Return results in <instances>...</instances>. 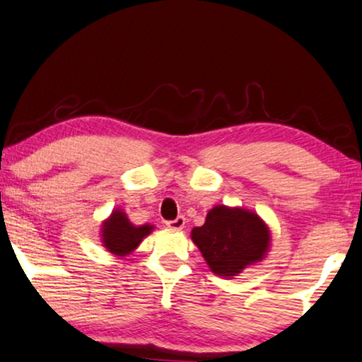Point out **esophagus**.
<instances>
[{
	"mask_svg": "<svg viewBox=\"0 0 362 362\" xmlns=\"http://www.w3.org/2000/svg\"><path fill=\"white\" fill-rule=\"evenodd\" d=\"M185 226V217L184 215H178L175 221H168L167 222V227L168 228H173V230H180V228H184Z\"/></svg>",
	"mask_w": 362,
	"mask_h": 362,
	"instance_id": "1",
	"label": "esophagus"
}]
</instances>
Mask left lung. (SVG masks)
Listing matches in <instances>:
<instances>
[{"label":"left lung","instance_id":"left-lung-1","mask_svg":"<svg viewBox=\"0 0 362 362\" xmlns=\"http://www.w3.org/2000/svg\"><path fill=\"white\" fill-rule=\"evenodd\" d=\"M192 240L215 276L234 277L260 262L271 247L267 223L252 210L215 205L202 227L192 228Z\"/></svg>","mask_w":362,"mask_h":362}]
</instances>
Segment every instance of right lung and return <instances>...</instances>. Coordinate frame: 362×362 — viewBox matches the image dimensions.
<instances>
[{
    "instance_id": "1",
    "label": "right lung",
    "mask_w": 362,
    "mask_h": 362,
    "mask_svg": "<svg viewBox=\"0 0 362 362\" xmlns=\"http://www.w3.org/2000/svg\"><path fill=\"white\" fill-rule=\"evenodd\" d=\"M152 230L153 226L150 223L134 226L127 214L122 209H117L107 221H103L100 235H102V244L108 252L118 255V257H127Z\"/></svg>"
}]
</instances>
